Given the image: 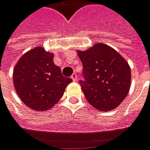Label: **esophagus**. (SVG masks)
Returning <instances> with one entry per match:
<instances>
[{
  "instance_id": "esophagus-1",
  "label": "esophagus",
  "mask_w": 150,
  "mask_h": 150,
  "mask_svg": "<svg viewBox=\"0 0 150 150\" xmlns=\"http://www.w3.org/2000/svg\"><path fill=\"white\" fill-rule=\"evenodd\" d=\"M71 78V79L74 81V82H76V81L78 80V75L76 73H73Z\"/></svg>"
}]
</instances>
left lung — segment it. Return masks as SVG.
<instances>
[{"mask_svg":"<svg viewBox=\"0 0 150 150\" xmlns=\"http://www.w3.org/2000/svg\"><path fill=\"white\" fill-rule=\"evenodd\" d=\"M78 54L83 67V80L79 83L87 101L102 112L117 108L131 86L128 62L104 43L95 44L85 51L79 50Z\"/></svg>","mask_w":150,"mask_h":150,"instance_id":"left-lung-1","label":"left lung"}]
</instances>
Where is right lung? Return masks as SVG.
Returning <instances> with one entry per match:
<instances>
[{"mask_svg": "<svg viewBox=\"0 0 150 150\" xmlns=\"http://www.w3.org/2000/svg\"><path fill=\"white\" fill-rule=\"evenodd\" d=\"M54 54L42 47L25 53L13 69L17 94L26 106L36 111L50 109L62 97L71 82L54 64Z\"/></svg>", "mask_w": 150, "mask_h": 150, "instance_id": "add662e5", "label": "right lung"}]
</instances>
